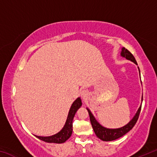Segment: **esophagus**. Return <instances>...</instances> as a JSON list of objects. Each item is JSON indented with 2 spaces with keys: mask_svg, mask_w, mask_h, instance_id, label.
Instances as JSON below:
<instances>
[{
  "mask_svg": "<svg viewBox=\"0 0 157 157\" xmlns=\"http://www.w3.org/2000/svg\"><path fill=\"white\" fill-rule=\"evenodd\" d=\"M80 95H81V97H82V99L84 100V99H86L87 96H88L89 93H88V91H86V90H82V91L80 93Z\"/></svg>",
  "mask_w": 157,
  "mask_h": 157,
  "instance_id": "1",
  "label": "esophagus"
}]
</instances>
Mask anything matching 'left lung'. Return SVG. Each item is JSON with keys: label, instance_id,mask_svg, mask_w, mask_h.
Masks as SVG:
<instances>
[{"label": "left lung", "instance_id": "obj_1", "mask_svg": "<svg viewBox=\"0 0 157 157\" xmlns=\"http://www.w3.org/2000/svg\"><path fill=\"white\" fill-rule=\"evenodd\" d=\"M121 56L125 58V59L127 60H130L131 62H134L135 64L138 65L134 57L133 56L132 53L130 52L128 50H127L125 48H122ZM138 68H139V73H140V70H139V66H138ZM141 101L143 102V95H142ZM86 109L89 112L90 121H91V125H92L93 129L94 130L95 135H96L100 139L103 140V141H111V140H116L119 139V138L124 136V134H127V132H129L130 130L133 128V127H134L135 125V124L136 123L138 118H139L140 109H141V105H140L139 109L137 110L136 114H135L134 116L133 117V118L128 123L123 127H120V128H116V129H109L102 126L96 121V119L95 118V117L94 116V115H93V113L91 112V111H90L89 109L86 108Z\"/></svg>", "mask_w": 157, "mask_h": 157}]
</instances>
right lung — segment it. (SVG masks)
Instances as JSON below:
<instances>
[{
  "instance_id": "add662e5",
  "label": "right lung",
  "mask_w": 157,
  "mask_h": 157,
  "mask_svg": "<svg viewBox=\"0 0 157 157\" xmlns=\"http://www.w3.org/2000/svg\"><path fill=\"white\" fill-rule=\"evenodd\" d=\"M82 106V100L80 98H78L74 101L71 105L68 114L67 119L66 123L61 131L52 136H39L34 135L39 139L43 140L46 143H63L66 141L71 137L73 132V120L77 111Z\"/></svg>"
}]
</instances>
